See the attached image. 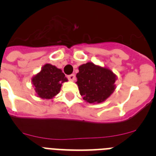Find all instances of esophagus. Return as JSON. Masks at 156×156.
I'll list each match as a JSON object with an SVG mask.
<instances>
[{
    "mask_svg": "<svg viewBox=\"0 0 156 156\" xmlns=\"http://www.w3.org/2000/svg\"><path fill=\"white\" fill-rule=\"evenodd\" d=\"M75 78H76V76L74 74H71V75L68 76V79L70 81H74L75 80Z\"/></svg>",
    "mask_w": 156,
    "mask_h": 156,
    "instance_id": "esophagus-1",
    "label": "esophagus"
}]
</instances>
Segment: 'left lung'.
<instances>
[{
  "label": "left lung",
  "instance_id": "obj_1",
  "mask_svg": "<svg viewBox=\"0 0 156 156\" xmlns=\"http://www.w3.org/2000/svg\"><path fill=\"white\" fill-rule=\"evenodd\" d=\"M76 84L83 100L91 104L101 103L113 93L117 77L107 67L87 62L79 66Z\"/></svg>",
  "mask_w": 156,
  "mask_h": 156
}]
</instances>
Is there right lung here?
Returning <instances> with one entry per match:
<instances>
[{"instance_id": "1", "label": "right lung", "mask_w": 156, "mask_h": 156, "mask_svg": "<svg viewBox=\"0 0 156 156\" xmlns=\"http://www.w3.org/2000/svg\"><path fill=\"white\" fill-rule=\"evenodd\" d=\"M67 81L68 79L61 69L48 63L32 78L37 97L42 99H52L55 97L61 90L62 84Z\"/></svg>"}]
</instances>
